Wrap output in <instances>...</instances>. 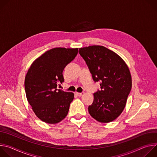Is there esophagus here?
Instances as JSON below:
<instances>
[{
    "label": "esophagus",
    "mask_w": 157,
    "mask_h": 157,
    "mask_svg": "<svg viewBox=\"0 0 157 157\" xmlns=\"http://www.w3.org/2000/svg\"><path fill=\"white\" fill-rule=\"evenodd\" d=\"M84 93V92H82V93H77V92H76V93H75L76 95H77L78 96H79V97H80V96H81Z\"/></svg>",
    "instance_id": "obj_1"
}]
</instances>
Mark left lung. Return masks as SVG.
Returning a JSON list of instances; mask_svg holds the SVG:
<instances>
[{"mask_svg": "<svg viewBox=\"0 0 157 157\" xmlns=\"http://www.w3.org/2000/svg\"><path fill=\"white\" fill-rule=\"evenodd\" d=\"M95 82L100 81L101 91L94 93V101L88 107L96 121H114L123 111L132 88V78L127 65L115 52L99 45L79 48Z\"/></svg>", "mask_w": 157, "mask_h": 157, "instance_id": "8db88e82", "label": "left lung"}]
</instances>
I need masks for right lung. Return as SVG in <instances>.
Returning <instances> with one entry per match:
<instances>
[{
    "instance_id": "right-lung-1",
    "label": "right lung",
    "mask_w": 157,
    "mask_h": 157,
    "mask_svg": "<svg viewBox=\"0 0 157 157\" xmlns=\"http://www.w3.org/2000/svg\"><path fill=\"white\" fill-rule=\"evenodd\" d=\"M78 52V48H52L36 59L28 70L25 79L27 99L43 122L56 124L68 113L74 94L57 87L64 80V68L75 59Z\"/></svg>"
}]
</instances>
